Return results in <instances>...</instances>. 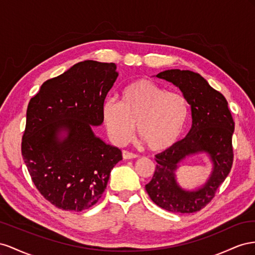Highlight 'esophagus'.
<instances>
[{
    "instance_id": "1",
    "label": "esophagus",
    "mask_w": 255,
    "mask_h": 255,
    "mask_svg": "<svg viewBox=\"0 0 255 255\" xmlns=\"http://www.w3.org/2000/svg\"><path fill=\"white\" fill-rule=\"evenodd\" d=\"M122 154H123V158L124 159H134V158L137 157V155L133 154V152H130V151L125 150V149L122 151Z\"/></svg>"
}]
</instances>
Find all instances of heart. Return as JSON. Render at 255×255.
Segmentation results:
<instances>
[{
	"label": "heart",
	"mask_w": 255,
	"mask_h": 255,
	"mask_svg": "<svg viewBox=\"0 0 255 255\" xmlns=\"http://www.w3.org/2000/svg\"><path fill=\"white\" fill-rule=\"evenodd\" d=\"M120 96V103L109 98L101 108L107 131L115 143L131 139L135 124L137 133L151 150H164L177 142L190 112L183 93L137 79L124 86Z\"/></svg>",
	"instance_id": "heart-1"
}]
</instances>
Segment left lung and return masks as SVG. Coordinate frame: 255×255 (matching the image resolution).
Listing matches in <instances>:
<instances>
[{"label": "left lung", "mask_w": 255, "mask_h": 255, "mask_svg": "<svg viewBox=\"0 0 255 255\" xmlns=\"http://www.w3.org/2000/svg\"><path fill=\"white\" fill-rule=\"evenodd\" d=\"M156 77L173 83L187 97L191 107L192 126L183 140L156 155L154 176L145 189L156 205L169 212H199L214 199L217 189L232 169L235 123L227 99L201 75L190 70L170 69ZM201 152H205L213 162L212 174L202 187L185 191L176 180L178 164L187 156Z\"/></svg>", "instance_id": "obj_1"}]
</instances>
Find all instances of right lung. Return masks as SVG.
Returning a JSON list of instances; mask_svg holds the SVG:
<instances>
[{"mask_svg": "<svg viewBox=\"0 0 255 255\" xmlns=\"http://www.w3.org/2000/svg\"><path fill=\"white\" fill-rule=\"evenodd\" d=\"M118 76L114 63L80 62L47 80L28 103L22 157L37 190L57 208L95 205L123 158L92 129L104 122L101 108Z\"/></svg>", "mask_w": 255, "mask_h": 255, "instance_id": "obj_1", "label": "right lung"}]
</instances>
